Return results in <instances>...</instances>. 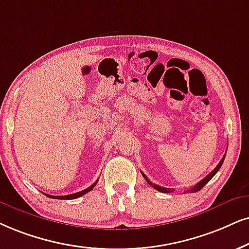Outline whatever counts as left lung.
Returning a JSON list of instances; mask_svg holds the SVG:
<instances>
[{
	"mask_svg": "<svg viewBox=\"0 0 249 249\" xmlns=\"http://www.w3.org/2000/svg\"><path fill=\"white\" fill-rule=\"evenodd\" d=\"M225 155H226V154H225ZM225 155H224V156H223V159L221 160V162H219V163H218V165H217V166H216V168H215V169H213V171H212V172H210V174H209L208 176H207V177H204V178L202 179V180H201V181H199V182H197V184H196V185H195V186H193V187H192V188H190V190H188V191H186V192H190V193H195V192L200 191V190H201V188H202V187L204 186V185H206V184H207V182H208V181L210 180V179H212V178L213 177V176H215V175L217 174V172H218V170H219V169H221V166H222V164H223V162H224ZM141 174H142V176H143V178H144V179H146V180H147V182H148V184H149V185H153V187H154V188H155V190H157V191H159V192H162V193H170V192H172V191H174V190H171V188H166V187H162V186H159V185H155V184H153V182H152V181H150V180H148V178L146 177V175H144V174H143V172H141Z\"/></svg>",
	"mask_w": 249,
	"mask_h": 249,
	"instance_id": "left-lung-1",
	"label": "left lung"
}]
</instances>
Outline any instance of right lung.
<instances>
[{
  "label": "right lung",
  "instance_id": "obj_1",
  "mask_svg": "<svg viewBox=\"0 0 249 249\" xmlns=\"http://www.w3.org/2000/svg\"><path fill=\"white\" fill-rule=\"evenodd\" d=\"M99 180V179H97ZM97 180L94 182V184L90 185L89 187H87L86 190L84 191H80V192H77V193H73V194H70V195H59V196H56V195H49V194H46L48 197H52V199H58V200H73V199H77V197H80L83 196L84 194L88 193V192H90L93 190L94 187H95V185L97 184Z\"/></svg>",
  "mask_w": 249,
  "mask_h": 249
}]
</instances>
